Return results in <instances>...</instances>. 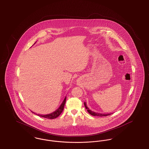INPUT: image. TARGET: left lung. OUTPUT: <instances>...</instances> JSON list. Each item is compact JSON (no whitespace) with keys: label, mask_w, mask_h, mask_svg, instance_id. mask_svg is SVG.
Masks as SVG:
<instances>
[{"label":"left lung","mask_w":149,"mask_h":149,"mask_svg":"<svg viewBox=\"0 0 149 149\" xmlns=\"http://www.w3.org/2000/svg\"><path fill=\"white\" fill-rule=\"evenodd\" d=\"M84 106H85V108L87 109V111L88 112V113L89 114H91V115L94 116H99V117H103V116H109L110 114L112 113H108V114H103V113H95L94 112H93L91 110H90L89 109V108L87 107L86 104V103L84 102Z\"/></svg>","instance_id":"8db88e82"}]
</instances>
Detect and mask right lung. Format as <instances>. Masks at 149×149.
<instances>
[{"label": "right lung", "mask_w": 149, "mask_h": 149, "mask_svg": "<svg viewBox=\"0 0 149 149\" xmlns=\"http://www.w3.org/2000/svg\"><path fill=\"white\" fill-rule=\"evenodd\" d=\"M66 97L65 98L64 101L63 102V103L61 104V106L55 112H52L51 113L49 114H45V115H41V114H36L37 116H40V117H42L49 118V119H54V118H56V117H57L58 116H59L60 115V114L62 113V112H63V111L64 109V106H65V102H66ZM32 113H33V112H32Z\"/></svg>", "instance_id": "obj_1"}]
</instances>
